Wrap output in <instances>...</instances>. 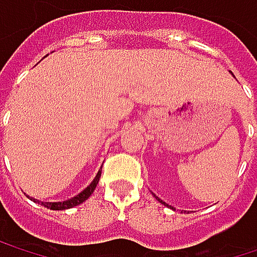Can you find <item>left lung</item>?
Instances as JSON below:
<instances>
[{
    "label": "left lung",
    "instance_id": "8db88e82",
    "mask_svg": "<svg viewBox=\"0 0 257 257\" xmlns=\"http://www.w3.org/2000/svg\"><path fill=\"white\" fill-rule=\"evenodd\" d=\"M158 199H159V198H158ZM159 201H161V199H159ZM161 202H162V201H161ZM162 204H165V202H162ZM168 207H170V205H168Z\"/></svg>",
    "mask_w": 257,
    "mask_h": 257
}]
</instances>
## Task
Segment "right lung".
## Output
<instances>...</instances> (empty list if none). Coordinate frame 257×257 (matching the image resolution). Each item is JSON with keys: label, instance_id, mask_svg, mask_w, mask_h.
I'll return each mask as SVG.
<instances>
[{"label": "right lung", "instance_id": "obj_1", "mask_svg": "<svg viewBox=\"0 0 257 257\" xmlns=\"http://www.w3.org/2000/svg\"><path fill=\"white\" fill-rule=\"evenodd\" d=\"M99 177H101V171H98V174L93 179V181L81 193H78L77 196H74L73 199H68V201H64V202H41V205H44V207H47L50 210H68V208H73V207H76L78 204L84 202L93 193V190H95V187H96V184L99 181ZM37 202H40V201H37Z\"/></svg>", "mask_w": 257, "mask_h": 257}]
</instances>
